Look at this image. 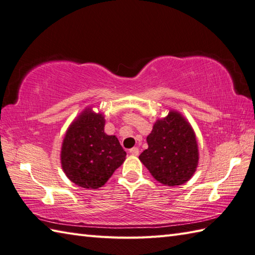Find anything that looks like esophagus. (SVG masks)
I'll return each instance as SVG.
<instances>
[{
    "mask_svg": "<svg viewBox=\"0 0 255 255\" xmlns=\"http://www.w3.org/2000/svg\"><path fill=\"white\" fill-rule=\"evenodd\" d=\"M129 153L134 155V156H137V155L139 154V149H138V147H132L131 149H129Z\"/></svg>",
    "mask_w": 255,
    "mask_h": 255,
    "instance_id": "obj_1",
    "label": "esophagus"
}]
</instances>
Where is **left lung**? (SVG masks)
<instances>
[{
  "label": "left lung",
  "instance_id": "left-lung-1",
  "mask_svg": "<svg viewBox=\"0 0 255 255\" xmlns=\"http://www.w3.org/2000/svg\"><path fill=\"white\" fill-rule=\"evenodd\" d=\"M148 148L139 159L153 177L165 186L183 185L198 164V145L190 124L171 111L154 124L147 138Z\"/></svg>",
  "mask_w": 255,
  "mask_h": 255
}]
</instances>
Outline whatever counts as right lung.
Wrapping results in <instances>:
<instances>
[{"label": "right lung", "instance_id": "1", "mask_svg": "<svg viewBox=\"0 0 255 255\" xmlns=\"http://www.w3.org/2000/svg\"><path fill=\"white\" fill-rule=\"evenodd\" d=\"M105 117L88 109L72 122L61 147V166L72 183L87 189L105 185L126 159L114 135L105 133Z\"/></svg>", "mask_w": 255, "mask_h": 255}]
</instances>
